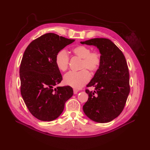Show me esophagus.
Masks as SVG:
<instances>
[{"label":"esophagus","instance_id":"obj_1","mask_svg":"<svg viewBox=\"0 0 150 150\" xmlns=\"http://www.w3.org/2000/svg\"><path fill=\"white\" fill-rule=\"evenodd\" d=\"M78 90H75V89H74V90H73V93H74V94H77V93H78Z\"/></svg>","mask_w":150,"mask_h":150}]
</instances>
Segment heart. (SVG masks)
<instances>
[{"instance_id": "1", "label": "heart", "mask_w": 150, "mask_h": 150, "mask_svg": "<svg viewBox=\"0 0 150 150\" xmlns=\"http://www.w3.org/2000/svg\"><path fill=\"white\" fill-rule=\"evenodd\" d=\"M75 56L82 59L81 69L87 68L91 71H96L101 62L100 54L98 52H91L90 47L86 46H78L72 50ZM69 56L65 50L57 53L55 57V64L59 70L65 71L68 68ZM90 79V74L86 69L80 71H69L64 77L65 84L78 89L83 86Z\"/></svg>"}]
</instances>
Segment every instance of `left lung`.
Listing matches in <instances>:
<instances>
[{
  "mask_svg": "<svg viewBox=\"0 0 150 150\" xmlns=\"http://www.w3.org/2000/svg\"><path fill=\"white\" fill-rule=\"evenodd\" d=\"M81 43L97 47L101 57L98 69L86 86L95 91L86 90L89 97L83 106L84 113L95 122H110L122 112L129 93L125 57L110 39L95 38Z\"/></svg>",
  "mask_w": 150,
  "mask_h": 150,
  "instance_id": "left-lung-1",
  "label": "left lung"
}]
</instances>
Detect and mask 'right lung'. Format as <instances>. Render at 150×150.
Wrapping results in <instances>:
<instances>
[{
  "label": "right lung",
  "instance_id": "right-lung-1",
  "mask_svg": "<svg viewBox=\"0 0 150 150\" xmlns=\"http://www.w3.org/2000/svg\"><path fill=\"white\" fill-rule=\"evenodd\" d=\"M74 41L48 33L33 40L25 50L19 72L21 95L30 112L39 120L56 119L72 97L69 86L54 87L62 80L55 57Z\"/></svg>",
  "mask_w": 150,
  "mask_h": 150
}]
</instances>
